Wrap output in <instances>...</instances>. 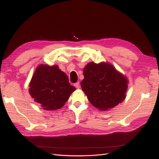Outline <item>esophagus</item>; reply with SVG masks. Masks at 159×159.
Segmentation results:
<instances>
[{"label":"esophagus","mask_w":159,"mask_h":159,"mask_svg":"<svg viewBox=\"0 0 159 159\" xmlns=\"http://www.w3.org/2000/svg\"><path fill=\"white\" fill-rule=\"evenodd\" d=\"M74 86L77 88V89H79L80 88V82H77L74 84Z\"/></svg>","instance_id":"obj_1"}]
</instances>
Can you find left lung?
<instances>
[{
    "instance_id": "1",
    "label": "left lung",
    "mask_w": 159,
    "mask_h": 159,
    "mask_svg": "<svg viewBox=\"0 0 159 159\" xmlns=\"http://www.w3.org/2000/svg\"><path fill=\"white\" fill-rule=\"evenodd\" d=\"M81 86L89 102L107 111L123 102L126 97L128 80L109 63L90 62L84 69Z\"/></svg>"
}]
</instances>
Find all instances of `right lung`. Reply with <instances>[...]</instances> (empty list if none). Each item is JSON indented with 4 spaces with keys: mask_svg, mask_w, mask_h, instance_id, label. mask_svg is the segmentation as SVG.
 I'll return each mask as SVG.
<instances>
[{
    "mask_svg": "<svg viewBox=\"0 0 159 159\" xmlns=\"http://www.w3.org/2000/svg\"><path fill=\"white\" fill-rule=\"evenodd\" d=\"M29 93L43 109L54 111L63 107L75 88L68 76L54 65H39L29 84Z\"/></svg>",
    "mask_w": 159,
    "mask_h": 159,
    "instance_id": "add662e5",
    "label": "right lung"
}]
</instances>
